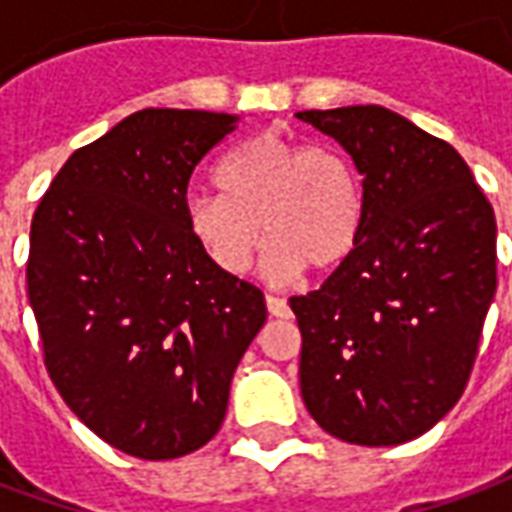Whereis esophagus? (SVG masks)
Wrapping results in <instances>:
<instances>
[{"label": "esophagus", "mask_w": 512, "mask_h": 512, "mask_svg": "<svg viewBox=\"0 0 512 512\" xmlns=\"http://www.w3.org/2000/svg\"><path fill=\"white\" fill-rule=\"evenodd\" d=\"M266 307L268 315H274V318H290L288 301L279 299V296H266Z\"/></svg>", "instance_id": "obj_1"}]
</instances>
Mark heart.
I'll use <instances>...</instances> for the list:
<instances>
[{
	"mask_svg": "<svg viewBox=\"0 0 512 512\" xmlns=\"http://www.w3.org/2000/svg\"><path fill=\"white\" fill-rule=\"evenodd\" d=\"M213 183L219 194H189L183 216L224 274L238 277L252 266L263 233L271 241L263 260L271 279L296 277L304 266L329 271L359 244L365 189L340 147L252 136L219 158Z\"/></svg>",
	"mask_w": 512,
	"mask_h": 512,
	"instance_id": "obj_1",
	"label": "heart"
}]
</instances>
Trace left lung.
Listing matches in <instances>:
<instances>
[{
	"instance_id": "left-lung-1",
	"label": "left lung",
	"mask_w": 512,
	"mask_h": 512,
	"mask_svg": "<svg viewBox=\"0 0 512 512\" xmlns=\"http://www.w3.org/2000/svg\"><path fill=\"white\" fill-rule=\"evenodd\" d=\"M301 123L354 158L359 244L321 288L293 296L299 384L334 439L392 447L450 411L496 293V219L458 150L384 106L310 109Z\"/></svg>"
}]
</instances>
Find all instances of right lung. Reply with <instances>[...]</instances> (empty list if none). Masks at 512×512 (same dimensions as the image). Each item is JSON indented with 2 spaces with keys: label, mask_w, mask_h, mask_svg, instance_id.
Listing matches in <instances>:
<instances>
[{
  "label": "right lung",
  "mask_w": 512,
  "mask_h": 512,
  "mask_svg": "<svg viewBox=\"0 0 512 512\" xmlns=\"http://www.w3.org/2000/svg\"><path fill=\"white\" fill-rule=\"evenodd\" d=\"M238 115L142 109L79 147L29 233L27 296L62 400L142 461L200 450L222 428L263 293L213 266L183 202Z\"/></svg>",
  "instance_id": "obj_1"
}]
</instances>
